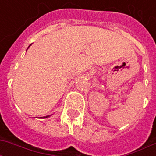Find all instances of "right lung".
<instances>
[{
	"label": "right lung",
	"instance_id": "add662e5",
	"mask_svg": "<svg viewBox=\"0 0 156 156\" xmlns=\"http://www.w3.org/2000/svg\"><path fill=\"white\" fill-rule=\"evenodd\" d=\"M29 47H30V46H29ZM49 116H50V115H48V116H46V117H44V118H48V117H49Z\"/></svg>",
	"mask_w": 156,
	"mask_h": 156
}]
</instances>
